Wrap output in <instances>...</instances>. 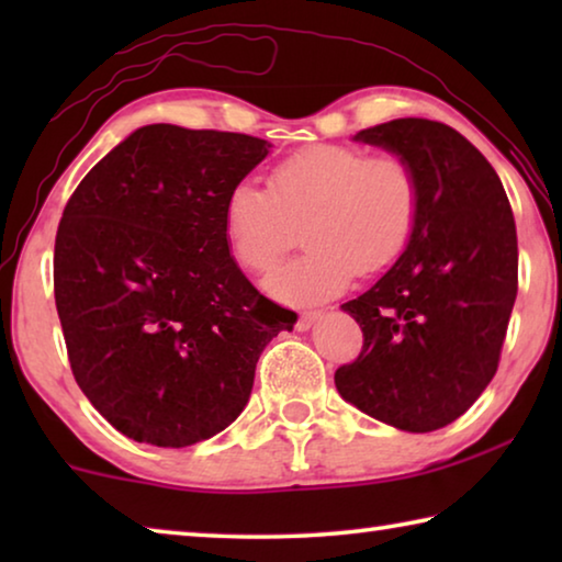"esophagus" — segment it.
Instances as JSON below:
<instances>
[{"instance_id":"obj_1","label":"esophagus","mask_w":562,"mask_h":562,"mask_svg":"<svg viewBox=\"0 0 562 562\" xmlns=\"http://www.w3.org/2000/svg\"><path fill=\"white\" fill-rule=\"evenodd\" d=\"M322 317V312L319 310H310V312H302V315L297 317V327L300 331H304V329H310L312 325H315V322Z\"/></svg>"}]
</instances>
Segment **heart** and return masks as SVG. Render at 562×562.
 Masks as SVG:
<instances>
[{
	"mask_svg": "<svg viewBox=\"0 0 562 562\" xmlns=\"http://www.w3.org/2000/svg\"><path fill=\"white\" fill-rule=\"evenodd\" d=\"M268 190L240 180L223 205L237 265L268 272L304 233L310 247L265 280L274 300L310 304L345 292L351 280L402 258L422 213V180L398 154L347 144L294 150L268 170Z\"/></svg>",
	"mask_w": 562,
	"mask_h": 562,
	"instance_id": "b5f03b06",
	"label": "heart"
}]
</instances>
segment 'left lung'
<instances>
[{
  "label": "left lung",
  "mask_w": 562,
  "mask_h": 562,
  "mask_svg": "<svg viewBox=\"0 0 562 562\" xmlns=\"http://www.w3.org/2000/svg\"><path fill=\"white\" fill-rule=\"evenodd\" d=\"M355 138L412 160L422 213L394 268L341 304L364 345L335 384L359 412L396 429H443L498 369L518 294L516 221L496 170L446 123L394 119Z\"/></svg>",
  "instance_id": "1"
}]
</instances>
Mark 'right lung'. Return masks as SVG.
Returning <instances> with one entry per match:
<instances>
[{
	"label": "right lung",
	"mask_w": 562,
	"mask_h": 562,
	"mask_svg": "<svg viewBox=\"0 0 562 562\" xmlns=\"http://www.w3.org/2000/svg\"><path fill=\"white\" fill-rule=\"evenodd\" d=\"M247 133L154 123L93 166L64 207L54 300L76 384L128 439L183 449L231 426L292 310L231 258L223 205L268 156Z\"/></svg>",
	"instance_id": "add662e5"
}]
</instances>
